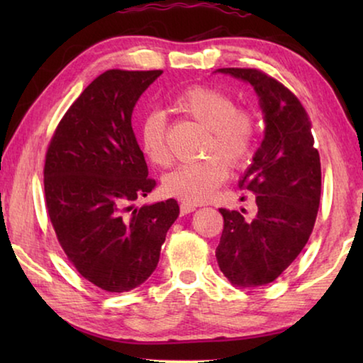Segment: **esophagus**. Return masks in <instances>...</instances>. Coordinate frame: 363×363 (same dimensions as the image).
<instances>
[{"mask_svg":"<svg viewBox=\"0 0 363 363\" xmlns=\"http://www.w3.org/2000/svg\"><path fill=\"white\" fill-rule=\"evenodd\" d=\"M181 214L184 216V214H189V213H192V211H195V205H190V203H181Z\"/></svg>","mask_w":363,"mask_h":363,"instance_id":"obj_1","label":"esophagus"}]
</instances>
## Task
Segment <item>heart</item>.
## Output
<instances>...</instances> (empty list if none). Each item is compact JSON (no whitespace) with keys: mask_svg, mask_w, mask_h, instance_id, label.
I'll return each instance as SVG.
<instances>
[{"mask_svg":"<svg viewBox=\"0 0 363 363\" xmlns=\"http://www.w3.org/2000/svg\"><path fill=\"white\" fill-rule=\"evenodd\" d=\"M171 110L206 128L203 152L218 155L179 164L164 176L163 190L182 203H203L229 176L225 161L238 168L250 160L256 144L257 116L251 108L237 107L229 93L211 86L184 89L171 102ZM139 145L153 167L164 168L171 163L167 120L162 112H152L140 123Z\"/></svg>","mask_w":363,"mask_h":363,"instance_id":"1","label":"heart"}]
</instances>
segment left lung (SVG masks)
I'll return each instance as SVG.
<instances>
[{
    "label": "left lung",
    "mask_w": 363,
    "mask_h": 363,
    "mask_svg": "<svg viewBox=\"0 0 363 363\" xmlns=\"http://www.w3.org/2000/svg\"><path fill=\"white\" fill-rule=\"evenodd\" d=\"M253 86L266 121L253 163L238 182L256 195L251 219L219 208L224 229L216 248L219 269L232 285L274 281L296 259L314 229L320 205V157L309 115L290 89L256 69H218Z\"/></svg>",
    "instance_id": "8db88e82"
}]
</instances>
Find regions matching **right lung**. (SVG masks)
I'll return each instance as SVG.
<instances>
[{
	"label": "right lung",
	"instance_id": "obj_1",
	"mask_svg": "<svg viewBox=\"0 0 363 363\" xmlns=\"http://www.w3.org/2000/svg\"><path fill=\"white\" fill-rule=\"evenodd\" d=\"M162 70H107L67 110L48 145L45 199L60 247L101 290L130 291L155 270L174 199L134 206L155 187L131 126Z\"/></svg>",
	"mask_w": 363,
	"mask_h": 363
}]
</instances>
